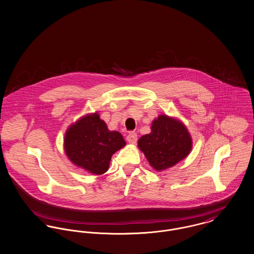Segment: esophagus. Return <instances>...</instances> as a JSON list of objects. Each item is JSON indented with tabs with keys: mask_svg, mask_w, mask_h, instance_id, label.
Masks as SVG:
<instances>
[{
	"mask_svg": "<svg viewBox=\"0 0 254 254\" xmlns=\"http://www.w3.org/2000/svg\"><path fill=\"white\" fill-rule=\"evenodd\" d=\"M127 140L128 143H131V144H135L137 142V134L136 132H129L128 135L127 136Z\"/></svg>",
	"mask_w": 254,
	"mask_h": 254,
	"instance_id": "34e87169",
	"label": "esophagus"
}]
</instances>
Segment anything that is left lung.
Returning <instances> with one entry per match:
<instances>
[{
  "mask_svg": "<svg viewBox=\"0 0 254 254\" xmlns=\"http://www.w3.org/2000/svg\"><path fill=\"white\" fill-rule=\"evenodd\" d=\"M152 132L138 140V147L157 171L169 168L190 154L191 137L187 127L165 115L153 122Z\"/></svg>",
  "mask_w": 254,
  "mask_h": 254,
  "instance_id": "1",
  "label": "left lung"
}]
</instances>
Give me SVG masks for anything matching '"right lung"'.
Segmentation results:
<instances>
[{
	"label": "right lung",
	"instance_id": "obj_1",
	"mask_svg": "<svg viewBox=\"0 0 254 254\" xmlns=\"http://www.w3.org/2000/svg\"><path fill=\"white\" fill-rule=\"evenodd\" d=\"M126 145L118 131H110L98 113L81 118L64 136V151L75 165L101 175L108 170L111 156Z\"/></svg>",
	"mask_w": 254,
	"mask_h": 254
}]
</instances>
